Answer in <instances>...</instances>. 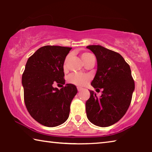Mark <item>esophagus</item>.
Returning <instances> with one entry per match:
<instances>
[{"instance_id": "obj_1", "label": "esophagus", "mask_w": 152, "mask_h": 152, "mask_svg": "<svg viewBox=\"0 0 152 152\" xmlns=\"http://www.w3.org/2000/svg\"><path fill=\"white\" fill-rule=\"evenodd\" d=\"M77 89H78V92H80L81 91H82V88H80V87H77Z\"/></svg>"}]
</instances>
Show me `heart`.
<instances>
[{"label": "heart", "mask_w": 152, "mask_h": 152, "mask_svg": "<svg viewBox=\"0 0 152 152\" xmlns=\"http://www.w3.org/2000/svg\"><path fill=\"white\" fill-rule=\"evenodd\" d=\"M91 56L92 55L89 53H82L81 57L82 60L84 61V63H85L87 59ZM69 59H70V55H68L64 61L63 67L64 69H66L67 68V65H68ZM90 80H91V76H90L88 74H84L82 73H73L70 74L68 77V81L70 82V83L79 86L86 85V84L89 82Z\"/></svg>", "instance_id": "b5f03b06"}]
</instances>
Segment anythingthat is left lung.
<instances>
[{"mask_svg":"<svg viewBox=\"0 0 152 152\" xmlns=\"http://www.w3.org/2000/svg\"><path fill=\"white\" fill-rule=\"evenodd\" d=\"M86 48L94 53L97 60L96 73L91 85L102 89L100 97L90 91L91 96L86 102V116L95 125L109 127L119 121L127 112L135 82L129 65L119 53L101 45H92Z\"/></svg>","mask_w":152,"mask_h":152,"instance_id":"1","label":"left lung"}]
</instances>
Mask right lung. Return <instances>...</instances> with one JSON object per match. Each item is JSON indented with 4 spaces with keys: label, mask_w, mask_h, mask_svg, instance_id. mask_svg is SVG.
Wrapping results in <instances>:
<instances>
[{
    "label": "right lung",
    "mask_w": 152,
    "mask_h": 152,
    "mask_svg": "<svg viewBox=\"0 0 152 152\" xmlns=\"http://www.w3.org/2000/svg\"><path fill=\"white\" fill-rule=\"evenodd\" d=\"M72 48L45 45L29 58L22 76L24 101L36 121L46 127L62 124L70 114L71 102L78 90L72 84L65 86L64 61ZM61 83L59 90L53 85Z\"/></svg>",
    "instance_id": "obj_1"
}]
</instances>
